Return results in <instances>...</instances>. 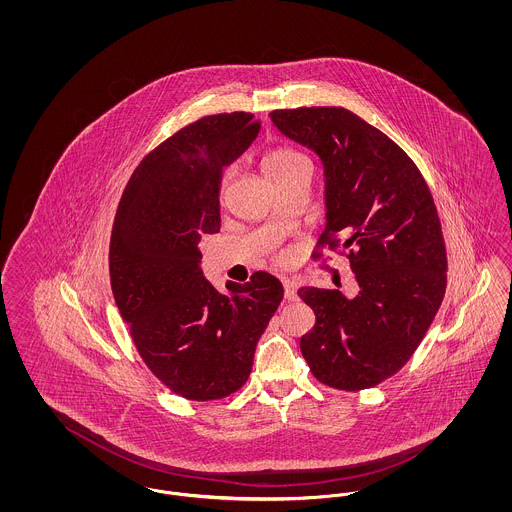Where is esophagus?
Masks as SVG:
<instances>
[{
  "label": "esophagus",
  "instance_id": "esophagus-1",
  "mask_svg": "<svg viewBox=\"0 0 512 512\" xmlns=\"http://www.w3.org/2000/svg\"><path fill=\"white\" fill-rule=\"evenodd\" d=\"M284 295L288 301L297 299V282L293 278H284Z\"/></svg>",
  "mask_w": 512,
  "mask_h": 512
}]
</instances>
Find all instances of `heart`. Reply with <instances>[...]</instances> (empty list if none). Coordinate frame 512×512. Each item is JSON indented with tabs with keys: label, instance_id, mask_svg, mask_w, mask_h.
I'll use <instances>...</instances> for the list:
<instances>
[{
	"label": "heart",
	"instance_id": "obj_1",
	"mask_svg": "<svg viewBox=\"0 0 512 512\" xmlns=\"http://www.w3.org/2000/svg\"><path fill=\"white\" fill-rule=\"evenodd\" d=\"M303 167H311L309 159L301 151L292 149V147H278V149L270 151L265 157V161H263V169H265L268 178L272 182H276V180H280V178H284L292 172L299 171ZM228 180H230V174L226 172L224 178H222V186H220L222 197H224V192L228 188Z\"/></svg>",
	"mask_w": 512,
	"mask_h": 512
}]
</instances>
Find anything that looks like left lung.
<instances>
[{
  "label": "left lung",
  "mask_w": 512,
  "mask_h": 512,
  "mask_svg": "<svg viewBox=\"0 0 512 512\" xmlns=\"http://www.w3.org/2000/svg\"><path fill=\"white\" fill-rule=\"evenodd\" d=\"M274 126L315 151L326 228L318 245L349 249L359 292L301 288L317 322L301 353L322 384L372 388L405 365L438 313L447 257L432 194L409 155L343 107L272 111Z\"/></svg>",
  "instance_id": "1"
}]
</instances>
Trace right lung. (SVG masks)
I'll return each instance as SVG.
<instances>
[{
  "mask_svg": "<svg viewBox=\"0 0 512 512\" xmlns=\"http://www.w3.org/2000/svg\"><path fill=\"white\" fill-rule=\"evenodd\" d=\"M251 113L203 117L155 147L130 176L109 247L111 290L138 353L169 390L222 399L249 378L284 288L268 272L217 292L199 242L220 230L222 169L257 138Z\"/></svg>",
  "mask_w": 512,
  "mask_h": 512,
  "instance_id": "add662e5",
  "label": "right lung"
}]
</instances>
